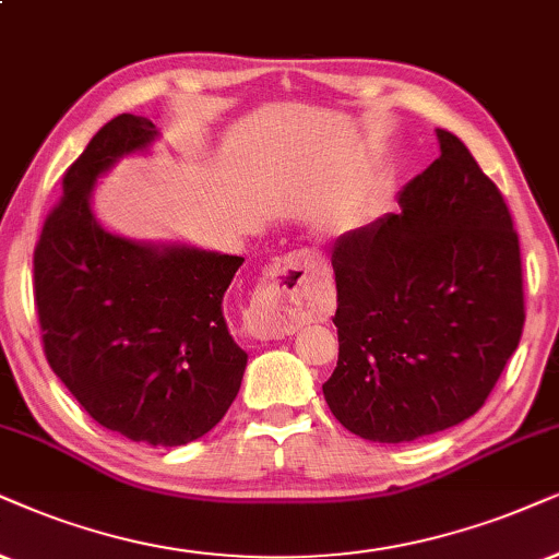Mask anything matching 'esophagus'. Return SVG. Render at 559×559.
Instances as JSON below:
<instances>
[{
  "label": "esophagus",
  "mask_w": 559,
  "mask_h": 559,
  "mask_svg": "<svg viewBox=\"0 0 559 559\" xmlns=\"http://www.w3.org/2000/svg\"><path fill=\"white\" fill-rule=\"evenodd\" d=\"M328 301V286L317 273L314 260L292 252L278 258L260 281L245 328L255 341H275L294 335L301 324L314 322Z\"/></svg>",
  "instance_id": "obj_1"
}]
</instances>
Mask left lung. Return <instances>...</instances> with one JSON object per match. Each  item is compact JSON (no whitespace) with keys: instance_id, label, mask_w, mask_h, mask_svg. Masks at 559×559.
Instances as JSON below:
<instances>
[{"instance_id":"left-lung-1","label":"left lung","mask_w":559,"mask_h":559,"mask_svg":"<svg viewBox=\"0 0 559 559\" xmlns=\"http://www.w3.org/2000/svg\"><path fill=\"white\" fill-rule=\"evenodd\" d=\"M400 190V214L337 237V366L324 400L350 433L405 443L459 426L519 348L524 278L511 211L454 133Z\"/></svg>"}]
</instances>
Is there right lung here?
<instances>
[{
  "mask_svg": "<svg viewBox=\"0 0 559 559\" xmlns=\"http://www.w3.org/2000/svg\"><path fill=\"white\" fill-rule=\"evenodd\" d=\"M157 136L131 112L92 136L40 231L33 288L46 358L72 397L131 441L182 447L224 418L242 384L247 353L229 335L224 294L245 258L97 222V178Z\"/></svg>",
  "mask_w": 559,
  "mask_h": 559,
  "instance_id": "obj_1",
  "label": "right lung"
}]
</instances>
